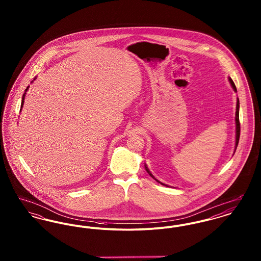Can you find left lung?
Masks as SVG:
<instances>
[{
	"mask_svg": "<svg viewBox=\"0 0 261 261\" xmlns=\"http://www.w3.org/2000/svg\"><path fill=\"white\" fill-rule=\"evenodd\" d=\"M229 81H230V83H231V86L232 88L234 89V91L237 92V88L235 86V83L233 82V80L229 77ZM239 109H240V101H239V99H237V107H236V118H235V120H236V147H235V149H237V147H238V144H239V139H240V132H241V126H240V120H239ZM145 167H146V170L148 171V173L154 179V180H156L153 176H152V174L149 172V169H148V167H147V165H145ZM159 183H161L162 185H164V186H167V185H165V184H163L162 182H160L159 180H156Z\"/></svg>",
	"mask_w": 261,
	"mask_h": 261,
	"instance_id": "left-lung-1",
	"label": "left lung"
}]
</instances>
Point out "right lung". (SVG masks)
Here are the masks:
<instances>
[{"mask_svg": "<svg viewBox=\"0 0 261 261\" xmlns=\"http://www.w3.org/2000/svg\"><path fill=\"white\" fill-rule=\"evenodd\" d=\"M34 80H35V78H34ZM28 88H29V86L25 89V93L23 94V96H22V100H21V108H20V111H21V109H22V107H23V103H24L25 94H26V91L28 90Z\"/></svg>", "mask_w": 261, "mask_h": 261, "instance_id": "add662e5", "label": "right lung"}]
</instances>
